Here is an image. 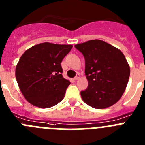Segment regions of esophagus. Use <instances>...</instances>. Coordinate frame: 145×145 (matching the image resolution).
<instances>
[{
	"mask_svg": "<svg viewBox=\"0 0 145 145\" xmlns=\"http://www.w3.org/2000/svg\"><path fill=\"white\" fill-rule=\"evenodd\" d=\"M79 78H80V75H79V74L78 73V74H77V75H76V76H75V78H74V80H78Z\"/></svg>",
	"mask_w": 145,
	"mask_h": 145,
	"instance_id": "obj_1",
	"label": "esophagus"
}]
</instances>
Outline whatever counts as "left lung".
Listing matches in <instances>:
<instances>
[{
    "label": "left lung",
    "instance_id": "left-lung-1",
    "mask_svg": "<svg viewBox=\"0 0 145 145\" xmlns=\"http://www.w3.org/2000/svg\"><path fill=\"white\" fill-rule=\"evenodd\" d=\"M85 58L88 88L80 92L86 104L105 109L116 104L123 94L130 67L122 52L100 40H91L75 46Z\"/></svg>",
    "mask_w": 145,
    "mask_h": 145
}]
</instances>
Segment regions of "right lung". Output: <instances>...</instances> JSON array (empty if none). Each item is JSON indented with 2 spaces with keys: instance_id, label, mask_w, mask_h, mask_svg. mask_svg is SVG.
Returning <instances> with one entry per match:
<instances>
[{
  "instance_id": "1",
  "label": "right lung",
  "mask_w": 145,
  "mask_h": 145,
  "mask_svg": "<svg viewBox=\"0 0 145 145\" xmlns=\"http://www.w3.org/2000/svg\"><path fill=\"white\" fill-rule=\"evenodd\" d=\"M72 45L43 43L25 51L16 67V79L28 102L49 108L61 102L70 84L64 78L61 62Z\"/></svg>"
}]
</instances>
